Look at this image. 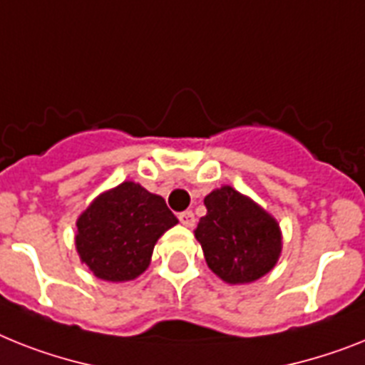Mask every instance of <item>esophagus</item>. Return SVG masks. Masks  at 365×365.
<instances>
[{
  "instance_id": "esophagus-1",
  "label": "esophagus",
  "mask_w": 365,
  "mask_h": 365,
  "mask_svg": "<svg viewBox=\"0 0 365 365\" xmlns=\"http://www.w3.org/2000/svg\"><path fill=\"white\" fill-rule=\"evenodd\" d=\"M179 220H180V224L186 225V227H194L195 225V216L192 210H185V212H180Z\"/></svg>"
}]
</instances>
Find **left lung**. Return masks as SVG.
Returning a JSON list of instances; mask_svg holds the SVG:
<instances>
[{"mask_svg":"<svg viewBox=\"0 0 365 365\" xmlns=\"http://www.w3.org/2000/svg\"><path fill=\"white\" fill-rule=\"evenodd\" d=\"M195 239L209 269L227 284H248L272 269L282 252L276 220L231 186L205 197Z\"/></svg>","mask_w":365,"mask_h":365,"instance_id":"left-lung-1","label":"left lung"}]
</instances>
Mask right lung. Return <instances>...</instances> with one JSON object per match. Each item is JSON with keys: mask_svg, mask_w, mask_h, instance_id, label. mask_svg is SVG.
Listing matches in <instances>:
<instances>
[{"mask_svg": "<svg viewBox=\"0 0 365 365\" xmlns=\"http://www.w3.org/2000/svg\"><path fill=\"white\" fill-rule=\"evenodd\" d=\"M177 222L160 195L123 182L78 218V254L96 278L128 282L149 267L156 240Z\"/></svg>", "mask_w": 365, "mask_h": 365, "instance_id": "add662e5", "label": "right lung"}]
</instances>
